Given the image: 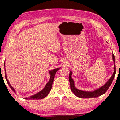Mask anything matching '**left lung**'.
<instances>
[{"instance_id": "left-lung-1", "label": "left lung", "mask_w": 120, "mask_h": 120, "mask_svg": "<svg viewBox=\"0 0 120 120\" xmlns=\"http://www.w3.org/2000/svg\"><path fill=\"white\" fill-rule=\"evenodd\" d=\"M112 59L114 63V72L113 75H112L111 78L107 80V82L105 83L103 86L99 87V88L95 89V90L93 91H85L82 90L80 89L77 88L75 85L74 80H73L72 78V72L71 71H70L69 76V80L70 88L73 93L76 95V96L80 97V98H93V97H98L101 95L105 94L106 93L107 89H109V86L112 82L114 78L115 75V58L113 53L112 54Z\"/></svg>"}]
</instances>
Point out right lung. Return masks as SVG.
I'll list each match as a JSON object with an SVG mask.
<instances>
[{
	"mask_svg": "<svg viewBox=\"0 0 120 120\" xmlns=\"http://www.w3.org/2000/svg\"><path fill=\"white\" fill-rule=\"evenodd\" d=\"M4 66H5L6 79L8 84L9 87H11V88L12 89V90H13L14 92L16 93L15 89L11 86V84H10L8 80L7 79L6 72V69H5V62H4ZM60 68H57L56 69H54L53 70H50L49 72V74L50 75V79L49 80V82L46 83V84L45 85V87H44V88L42 89V90L40 91L39 92L36 93V94H34L33 95H32V96L30 97H25V98H24L25 99H41L45 98L46 96H47L49 94V92H50L51 89L53 82L54 78V76H55L56 72H57V71Z\"/></svg>",
	"mask_w": 120,
	"mask_h": 120,
	"instance_id": "1",
	"label": "right lung"
}]
</instances>
